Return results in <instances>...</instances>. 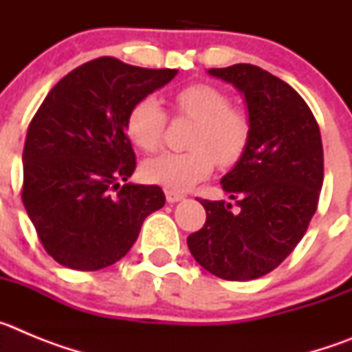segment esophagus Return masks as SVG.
I'll return each mask as SVG.
<instances>
[{"instance_id":"1","label":"esophagus","mask_w":352,"mask_h":352,"mask_svg":"<svg viewBox=\"0 0 352 352\" xmlns=\"http://www.w3.org/2000/svg\"><path fill=\"white\" fill-rule=\"evenodd\" d=\"M166 199H167V203L174 204V203H178V201H182V199H185V195L178 194V192L167 190V192H166Z\"/></svg>"}]
</instances>
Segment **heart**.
I'll list each match as a JSON object with an SVG mask.
<instances>
[{
  "label": "heart",
  "mask_w": 352,
  "mask_h": 352,
  "mask_svg": "<svg viewBox=\"0 0 352 352\" xmlns=\"http://www.w3.org/2000/svg\"><path fill=\"white\" fill-rule=\"evenodd\" d=\"M229 98L208 84H192L174 95V109L197 121L190 139V151L166 153L149 158L142 166L146 182L170 192H186L213 173L214 162L232 166L243 155L250 138V123ZM167 113L155 96H144L132 105L125 126L130 141L142 151H155L162 144Z\"/></svg>",
  "instance_id": "heart-1"
}]
</instances>
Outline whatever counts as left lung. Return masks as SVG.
<instances>
[{
    "instance_id": "8db88e82",
    "label": "left lung",
    "mask_w": 352,
    "mask_h": 352,
    "mask_svg": "<svg viewBox=\"0 0 352 352\" xmlns=\"http://www.w3.org/2000/svg\"><path fill=\"white\" fill-rule=\"evenodd\" d=\"M243 93L250 138L222 178L236 201H201L206 223L186 238L192 256L223 280H254L294 250L317 210L324 178L319 125L287 82L256 65L210 68Z\"/></svg>"
}]
</instances>
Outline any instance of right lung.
<instances>
[{
    "mask_svg": "<svg viewBox=\"0 0 352 352\" xmlns=\"http://www.w3.org/2000/svg\"><path fill=\"white\" fill-rule=\"evenodd\" d=\"M176 74L96 58L56 84L31 120L23 203L40 243L61 266L107 268L126 256L146 217L166 204L160 186L126 183L135 153L125 121L135 102Z\"/></svg>",
    "mask_w": 352,
    "mask_h": 352,
    "instance_id": "right-lung-1",
    "label": "right lung"
}]
</instances>
